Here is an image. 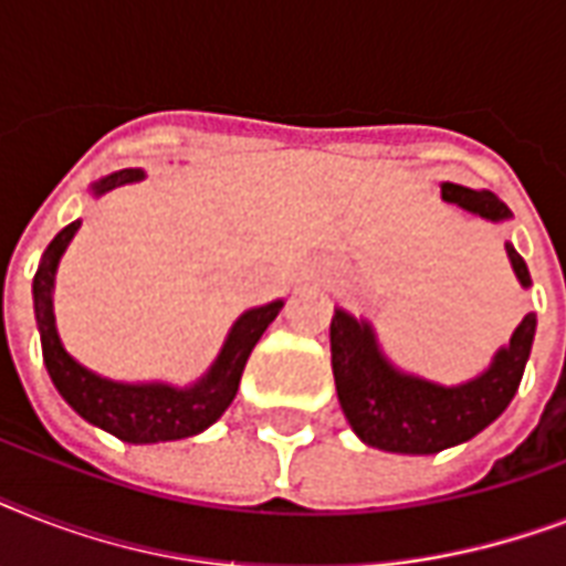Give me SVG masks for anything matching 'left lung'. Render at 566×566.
Here are the masks:
<instances>
[{"label":"left lung","instance_id":"1","mask_svg":"<svg viewBox=\"0 0 566 566\" xmlns=\"http://www.w3.org/2000/svg\"><path fill=\"white\" fill-rule=\"evenodd\" d=\"M447 202H455L484 220H509V205L491 190H470L461 185H440ZM509 249L511 264L520 284L528 287L526 261L514 247ZM535 314H526L511 344L496 353L491 370L458 387H440L422 378L394 370L378 353L376 337L367 323H358L346 311L332 317V370H335L337 399L355 434L385 452L402 455H434L440 449L455 447L475 438L491 426L520 387L526 370L532 340H535Z\"/></svg>","mask_w":566,"mask_h":566}]
</instances>
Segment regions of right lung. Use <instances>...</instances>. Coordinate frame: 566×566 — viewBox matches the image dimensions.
Returning <instances> with one entry per match:
<instances>
[{"label":"right lung","mask_w":566,"mask_h":566,"mask_svg":"<svg viewBox=\"0 0 566 566\" xmlns=\"http://www.w3.org/2000/svg\"><path fill=\"white\" fill-rule=\"evenodd\" d=\"M144 179V170H119L96 185V193L114 190L128 181ZM78 220L70 222L66 229L55 234L34 273V314H38L40 344H43V361L55 381L57 394L73 405L87 422L111 431L114 438L126 443H158V440H181L190 434H199L211 422L220 420L238 394L240 376L249 361V353L255 349L266 326L273 323L275 314L282 311V302H270L264 308L247 311L234 323L229 340L222 346L220 358L211 367V373L188 387L176 390L167 385H117L108 378L93 376L75 364L64 353L57 340L55 314H52V282H55L57 261L64 255L66 243L73 240Z\"/></svg>","instance_id":"right-lung-1"}]
</instances>
